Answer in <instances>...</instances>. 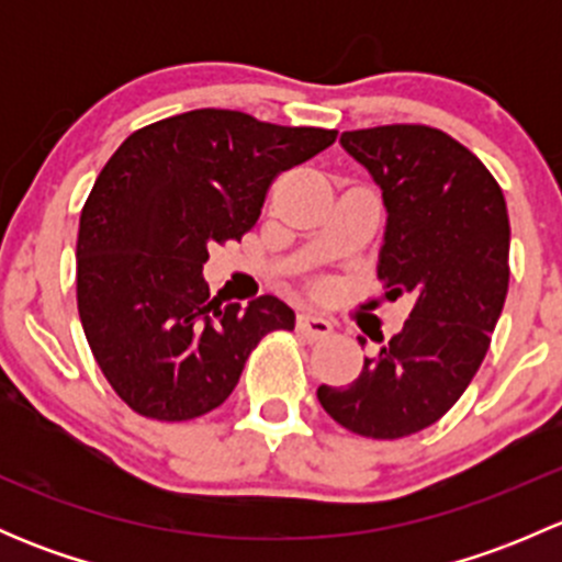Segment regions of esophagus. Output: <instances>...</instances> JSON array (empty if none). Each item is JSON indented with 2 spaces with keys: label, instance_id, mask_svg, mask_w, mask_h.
<instances>
[{
  "label": "esophagus",
  "instance_id": "1",
  "mask_svg": "<svg viewBox=\"0 0 562 562\" xmlns=\"http://www.w3.org/2000/svg\"><path fill=\"white\" fill-rule=\"evenodd\" d=\"M296 331L302 334L304 339H310V342H317V339H326L334 328L326 317H321L317 313H310L307 310V313H299Z\"/></svg>",
  "mask_w": 562,
  "mask_h": 562
}]
</instances>
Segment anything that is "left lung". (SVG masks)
<instances>
[{
  "mask_svg": "<svg viewBox=\"0 0 562 562\" xmlns=\"http://www.w3.org/2000/svg\"><path fill=\"white\" fill-rule=\"evenodd\" d=\"M383 192L378 280L411 296L400 334L348 389H317L323 411L364 438L394 440L438 422L479 372L508 293L506 198L484 162L443 130L386 124L339 135ZM361 348L367 345L359 337Z\"/></svg>",
  "mask_w": 562,
  "mask_h": 562,
  "instance_id": "8db88e82",
  "label": "left lung"
}]
</instances>
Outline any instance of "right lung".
I'll return each instance as SVG.
<instances>
[{
  "label": "right lung",
  "instance_id": "1",
  "mask_svg": "<svg viewBox=\"0 0 562 562\" xmlns=\"http://www.w3.org/2000/svg\"><path fill=\"white\" fill-rule=\"evenodd\" d=\"M337 130L282 127L198 108L135 130L94 181L78 228V315L94 359L135 413L190 422L239 383L255 345L296 315L282 299H209V245L258 223L274 176Z\"/></svg>",
  "mask_w": 562,
  "mask_h": 562
}]
</instances>
